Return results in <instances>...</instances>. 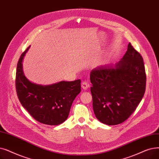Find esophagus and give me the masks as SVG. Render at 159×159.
<instances>
[{
  "label": "esophagus",
  "instance_id": "1",
  "mask_svg": "<svg viewBox=\"0 0 159 159\" xmlns=\"http://www.w3.org/2000/svg\"><path fill=\"white\" fill-rule=\"evenodd\" d=\"M81 86H82V88L83 89H87L89 87V84L88 82L86 81H83L82 82L81 84Z\"/></svg>",
  "mask_w": 159,
  "mask_h": 159
}]
</instances>
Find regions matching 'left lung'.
<instances>
[{"instance_id": "1", "label": "left lung", "mask_w": 159, "mask_h": 159, "mask_svg": "<svg viewBox=\"0 0 159 159\" xmlns=\"http://www.w3.org/2000/svg\"><path fill=\"white\" fill-rule=\"evenodd\" d=\"M89 78L94 114L99 121L108 125L129 118L146 90L143 60L130 43L119 62L94 68Z\"/></svg>"}]
</instances>
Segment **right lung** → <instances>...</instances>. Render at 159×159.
Segmentation results:
<instances>
[{"label":"right lung","instance_id":"1","mask_svg":"<svg viewBox=\"0 0 159 159\" xmlns=\"http://www.w3.org/2000/svg\"><path fill=\"white\" fill-rule=\"evenodd\" d=\"M30 46L18 61L16 77L17 95L22 106L38 121L49 125L64 122L70 114L72 103L80 92V80L60 81L43 86L31 82L25 76L22 62Z\"/></svg>","mask_w":159,"mask_h":159}]
</instances>
